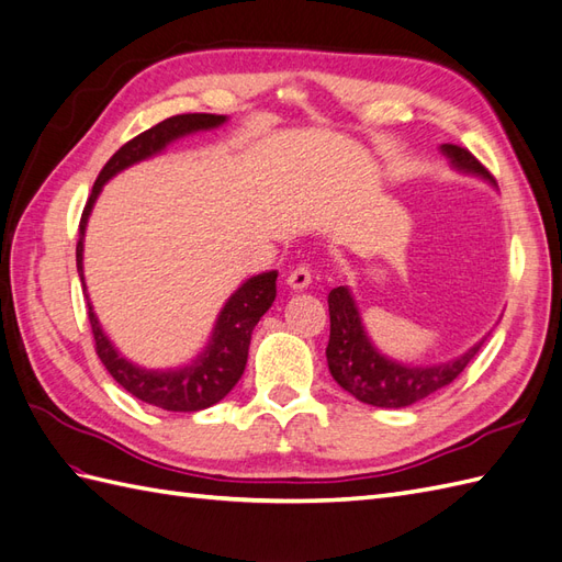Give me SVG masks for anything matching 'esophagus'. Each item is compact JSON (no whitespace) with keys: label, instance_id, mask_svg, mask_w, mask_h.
Here are the masks:
<instances>
[{"label":"esophagus","instance_id":"obj_1","mask_svg":"<svg viewBox=\"0 0 562 562\" xmlns=\"http://www.w3.org/2000/svg\"><path fill=\"white\" fill-rule=\"evenodd\" d=\"M285 283H289L293 291H305V289H310V283H312V273L305 267H297V269H293L289 273V279H285Z\"/></svg>","mask_w":562,"mask_h":562}]
</instances>
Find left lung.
<instances>
[{
    "instance_id": "obj_1",
    "label": "left lung",
    "mask_w": 562,
    "mask_h": 562,
    "mask_svg": "<svg viewBox=\"0 0 562 562\" xmlns=\"http://www.w3.org/2000/svg\"><path fill=\"white\" fill-rule=\"evenodd\" d=\"M441 155L448 159L453 171L482 178L488 186H496L491 173L468 149L446 143L441 145ZM328 319H331V334H328L326 346L328 372L336 379V384L348 391L352 398L374 407L415 405L429 398L436 391L446 389L448 384H453L488 336L486 334L479 338L472 348L460 352L453 360L436 364H407L389 358L369 338L360 305L350 285H338V289L328 293Z\"/></svg>"
}]
</instances>
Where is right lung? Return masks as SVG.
I'll return each mask as SVG.
<instances>
[{
	"mask_svg": "<svg viewBox=\"0 0 562 562\" xmlns=\"http://www.w3.org/2000/svg\"><path fill=\"white\" fill-rule=\"evenodd\" d=\"M228 116L216 114H181L161 121L157 126L140 133L138 138L128 140L104 164L98 181L92 186L83 216H80L76 265L80 283H83L86 291L88 317L100 360L119 386L126 389L138 401L161 409H171V413H198V409L212 407L238 384V379L245 372V362H248L252 328L262 319V314L273 305V297H277L279 271L271 269L255 273V277L245 279L238 289L228 295L224 307L216 314L207 344L202 346V350L193 360L181 367L153 369L128 360L126 355H121L119 348L112 344V338L104 334L98 314H94L83 273L86 228L102 188L106 186V181H112L116 173L131 169L133 164H140L145 159L161 155L171 143L186 138V135L214 131L218 126H224Z\"/></svg>",
	"mask_w": 562,
	"mask_h": 562,
	"instance_id": "add662e5",
	"label": "right lung"
}]
</instances>
